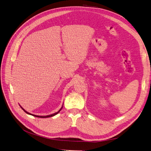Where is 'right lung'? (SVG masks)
<instances>
[{
  "label": "right lung",
  "instance_id": "right-lung-1",
  "mask_svg": "<svg viewBox=\"0 0 151 151\" xmlns=\"http://www.w3.org/2000/svg\"><path fill=\"white\" fill-rule=\"evenodd\" d=\"M21 108L23 109V110L24 111V112H26V113H28V114H29V115H33V116H36V117H38V118H48V117H52V116H55V115H56L57 113H59V111H60L61 109H62V108L60 109V110H59L58 112H57V113H53V114H52V115H47V116H38V115H32V114H30L29 113H28V112H27L26 111H25L24 109L22 108L21 106Z\"/></svg>",
  "mask_w": 151,
  "mask_h": 151
}]
</instances>
